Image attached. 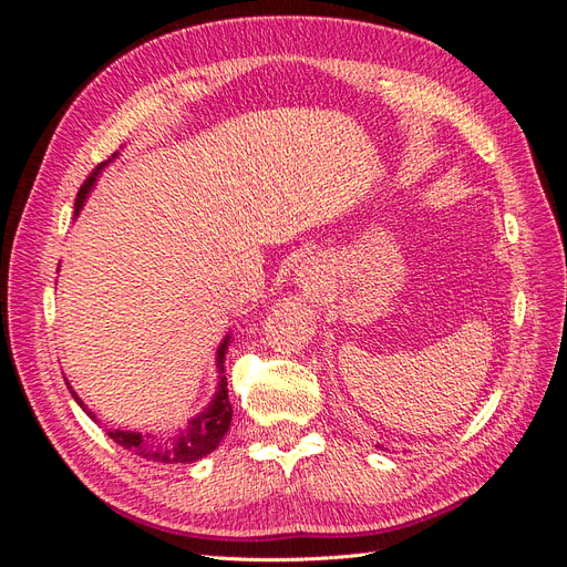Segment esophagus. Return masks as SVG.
<instances>
[{
  "instance_id": "1",
  "label": "esophagus",
  "mask_w": 567,
  "mask_h": 567,
  "mask_svg": "<svg viewBox=\"0 0 567 567\" xmlns=\"http://www.w3.org/2000/svg\"><path fill=\"white\" fill-rule=\"evenodd\" d=\"M298 284L307 296H317L323 288V265H319V260H307L305 265H300Z\"/></svg>"
}]
</instances>
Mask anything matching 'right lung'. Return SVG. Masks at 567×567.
Here are the masks:
<instances>
[{
  "instance_id": "right-lung-1",
  "label": "right lung",
  "mask_w": 567,
  "mask_h": 567,
  "mask_svg": "<svg viewBox=\"0 0 567 567\" xmlns=\"http://www.w3.org/2000/svg\"><path fill=\"white\" fill-rule=\"evenodd\" d=\"M99 169H101V165L87 177V182L80 186L78 198H75V215L80 213V208L84 205V198H87L90 188H92V184L99 175ZM227 342H229V336L221 340V346L217 350L219 373L225 371ZM71 394L75 398V402L82 406V411H87V414L94 419L92 411L84 406V402L78 398L73 390H71ZM229 423H231V402H229V390H227V375H219V388L215 392L213 404L205 409L198 419H194L192 423L184 425L182 431L165 433V435H142V433H127V431H111V427H106V431H109V437L113 442H117L120 447L146 458V461L192 463V461L203 458L205 454H210L217 447L219 440L225 437V433L229 431Z\"/></svg>"
}]
</instances>
